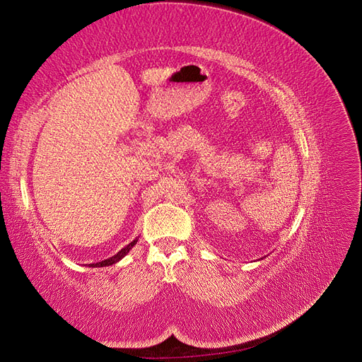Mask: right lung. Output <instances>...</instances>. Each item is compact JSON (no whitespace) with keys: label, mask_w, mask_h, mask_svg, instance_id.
I'll list each match as a JSON object with an SVG mask.
<instances>
[{"label":"right lung","mask_w":362,"mask_h":362,"mask_svg":"<svg viewBox=\"0 0 362 362\" xmlns=\"http://www.w3.org/2000/svg\"><path fill=\"white\" fill-rule=\"evenodd\" d=\"M136 243H137V238L133 240V242H131L129 245H127L124 249H120L116 255H113V257H110V258H107V259H104V261H100V262H93V264H89V267H105V266L115 264V262H117L119 259H122V258L128 254V252L131 250V247H133Z\"/></svg>","instance_id":"obj_1"}]
</instances>
